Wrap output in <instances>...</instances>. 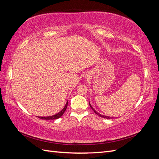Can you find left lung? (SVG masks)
I'll use <instances>...</instances> for the list:
<instances>
[{
	"mask_svg": "<svg viewBox=\"0 0 159 159\" xmlns=\"http://www.w3.org/2000/svg\"><path fill=\"white\" fill-rule=\"evenodd\" d=\"M89 105H90V107H91V108L93 109V111L95 112V114H97L98 115H99V117H103V118H105V119H111V118H113V117H109V116H106V115H102V114H100V113H98L97 111H96L92 107V106H91V105L90 104V103H89Z\"/></svg>",
	"mask_w": 159,
	"mask_h": 159,
	"instance_id": "8db88e82",
	"label": "left lung"
}]
</instances>
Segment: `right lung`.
I'll return each instance as SVG.
<instances>
[{"instance_id":"obj_1","label":"right lung","mask_w":159,"mask_h":159,"mask_svg":"<svg viewBox=\"0 0 159 159\" xmlns=\"http://www.w3.org/2000/svg\"><path fill=\"white\" fill-rule=\"evenodd\" d=\"M68 101L67 102L66 105L64 106V107L63 108V109H62L61 111H60L58 113H56V115H52V116H48V117H39L40 119H45V120H53V119H57L60 118V117H61L62 115H63V114L64 113L65 111L66 110V108H67V106H68Z\"/></svg>"}]
</instances>
